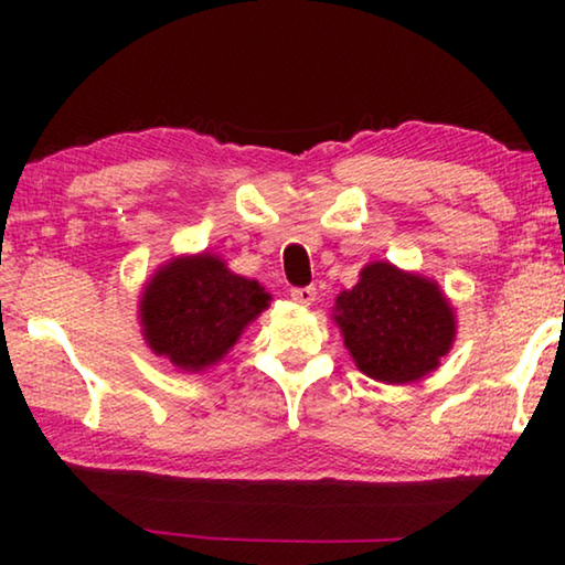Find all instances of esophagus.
Here are the masks:
<instances>
[{
  "label": "esophagus",
  "instance_id": "obj_1",
  "mask_svg": "<svg viewBox=\"0 0 565 565\" xmlns=\"http://www.w3.org/2000/svg\"><path fill=\"white\" fill-rule=\"evenodd\" d=\"M291 299L301 306H309L313 299H317V289H313V286H294Z\"/></svg>",
  "mask_w": 565,
  "mask_h": 565
}]
</instances>
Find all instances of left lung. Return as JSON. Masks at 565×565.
<instances>
[{"mask_svg":"<svg viewBox=\"0 0 565 565\" xmlns=\"http://www.w3.org/2000/svg\"><path fill=\"white\" fill-rule=\"evenodd\" d=\"M343 343L363 374L408 384L438 366L454 341V311L438 286L376 262L337 299Z\"/></svg>","mask_w":565,"mask_h":565,"instance_id":"8db88e82","label":"left lung"}]
</instances>
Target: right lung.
Segmentation results:
<instances>
[{"mask_svg":"<svg viewBox=\"0 0 565 565\" xmlns=\"http://www.w3.org/2000/svg\"><path fill=\"white\" fill-rule=\"evenodd\" d=\"M259 284L226 269L216 256L177 259L149 281L141 323L149 347L179 369L199 371L234 347L248 321L266 309Z\"/></svg>","mask_w":565,"mask_h":565,"instance_id":"obj_1","label":"right lung"}]
</instances>
